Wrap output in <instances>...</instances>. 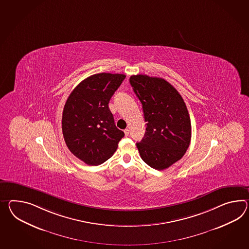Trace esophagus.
Listing matches in <instances>:
<instances>
[{"mask_svg":"<svg viewBox=\"0 0 249 249\" xmlns=\"http://www.w3.org/2000/svg\"><path fill=\"white\" fill-rule=\"evenodd\" d=\"M124 133H125V136L127 137L128 135H129V129L128 128H126V129H124Z\"/></svg>","mask_w":249,"mask_h":249,"instance_id":"esophagus-1","label":"esophagus"}]
</instances>
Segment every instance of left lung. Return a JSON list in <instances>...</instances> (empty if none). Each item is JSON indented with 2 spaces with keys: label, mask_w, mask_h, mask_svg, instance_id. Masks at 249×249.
Returning <instances> with one entry per match:
<instances>
[{
  "label": "left lung",
  "mask_w": 249,
  "mask_h": 249,
  "mask_svg": "<svg viewBox=\"0 0 249 249\" xmlns=\"http://www.w3.org/2000/svg\"><path fill=\"white\" fill-rule=\"evenodd\" d=\"M129 83L142 104L146 133L137 147L143 161L157 170L180 160L191 142L192 125L181 94L167 81L146 74L132 75Z\"/></svg>",
  "instance_id": "obj_1"
}]
</instances>
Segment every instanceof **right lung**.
<instances>
[{"instance_id": "right-lung-1", "label": "right lung", "mask_w": 249, "mask_h": 249, "mask_svg": "<svg viewBox=\"0 0 249 249\" xmlns=\"http://www.w3.org/2000/svg\"><path fill=\"white\" fill-rule=\"evenodd\" d=\"M126 75L95 73L70 93L62 116L68 149L85 164L98 165L112 157L124 132L116 127L109 102Z\"/></svg>"}]
</instances>
